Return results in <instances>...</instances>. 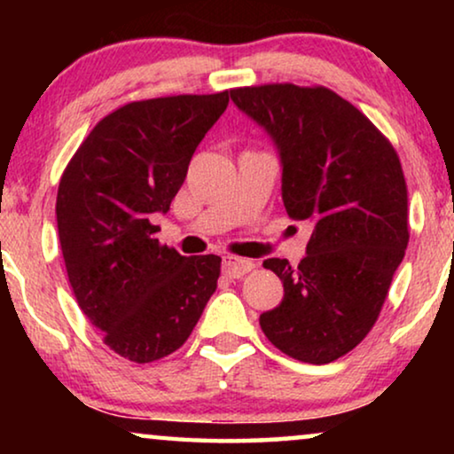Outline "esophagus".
<instances>
[{
	"label": "esophagus",
	"mask_w": 454,
	"mask_h": 454,
	"mask_svg": "<svg viewBox=\"0 0 454 454\" xmlns=\"http://www.w3.org/2000/svg\"><path fill=\"white\" fill-rule=\"evenodd\" d=\"M252 269H254L252 260L238 258V256H225V258H223V272H225L229 278L244 277L246 272H250Z\"/></svg>",
	"instance_id": "34e87169"
}]
</instances>
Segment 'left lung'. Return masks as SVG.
Here are the masks:
<instances>
[{"instance_id": "8db88e82", "label": "left lung", "mask_w": 454, "mask_h": 454, "mask_svg": "<svg viewBox=\"0 0 454 454\" xmlns=\"http://www.w3.org/2000/svg\"><path fill=\"white\" fill-rule=\"evenodd\" d=\"M275 140L283 202L312 235L297 266L269 258L283 301L260 316L277 349L331 364L376 325L409 244L407 184L399 154L357 107L326 86L262 84L229 90Z\"/></svg>"}]
</instances>
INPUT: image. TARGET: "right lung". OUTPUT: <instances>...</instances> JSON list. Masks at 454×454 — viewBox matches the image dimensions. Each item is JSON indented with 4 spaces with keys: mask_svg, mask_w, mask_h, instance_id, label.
<instances>
[{
    "mask_svg": "<svg viewBox=\"0 0 454 454\" xmlns=\"http://www.w3.org/2000/svg\"><path fill=\"white\" fill-rule=\"evenodd\" d=\"M229 105L216 95L132 101L105 115L59 179L58 231L76 301L103 343L136 364L177 351L221 275V258L159 244L167 213L204 134Z\"/></svg>",
    "mask_w": 454,
    "mask_h": 454,
    "instance_id": "right-lung-1",
    "label": "right lung"
}]
</instances>
